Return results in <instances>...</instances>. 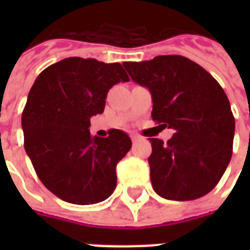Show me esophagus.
I'll use <instances>...</instances> for the list:
<instances>
[{"mask_svg":"<svg viewBox=\"0 0 250 250\" xmlns=\"http://www.w3.org/2000/svg\"><path fill=\"white\" fill-rule=\"evenodd\" d=\"M131 139H132V143L135 144V143H137V141H140L141 140V137L140 136H137V135H132L131 136Z\"/></svg>","mask_w":250,"mask_h":250,"instance_id":"34e87169","label":"esophagus"}]
</instances>
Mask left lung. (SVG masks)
Returning <instances> with one entry per match:
<instances>
[{
	"label": "left lung",
	"instance_id": "left-lung-1",
	"mask_svg": "<svg viewBox=\"0 0 250 250\" xmlns=\"http://www.w3.org/2000/svg\"><path fill=\"white\" fill-rule=\"evenodd\" d=\"M123 66L133 82L150 90L158 128L175 131L167 143L149 139L153 189L175 201L208 194L232 157L235 118L223 88L183 56H158Z\"/></svg>",
	"mask_w": 250,
	"mask_h": 250
}]
</instances>
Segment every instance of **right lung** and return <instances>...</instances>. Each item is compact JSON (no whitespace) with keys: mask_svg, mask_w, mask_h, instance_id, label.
<instances>
[{"mask_svg":"<svg viewBox=\"0 0 250 250\" xmlns=\"http://www.w3.org/2000/svg\"><path fill=\"white\" fill-rule=\"evenodd\" d=\"M121 82H129L121 63L70 57L45 68L29 90L21 114L24 149L41 183L63 201L97 204L117 187L115 168L131 139L121 129L93 137L88 128Z\"/></svg>","mask_w":250,"mask_h":250,"instance_id":"right-lung-1","label":"right lung"}]
</instances>
